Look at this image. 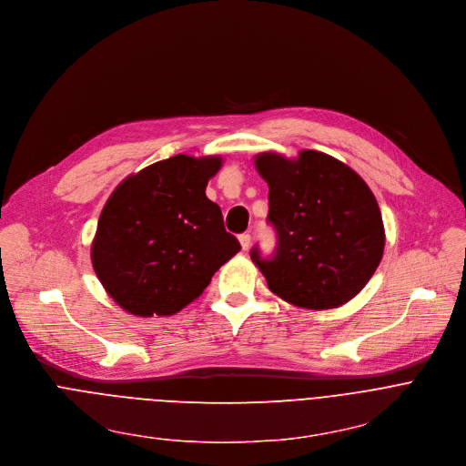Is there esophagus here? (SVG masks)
<instances>
[{
    "instance_id": "esophagus-1",
    "label": "esophagus",
    "mask_w": 466,
    "mask_h": 466,
    "mask_svg": "<svg viewBox=\"0 0 466 466\" xmlns=\"http://www.w3.org/2000/svg\"><path fill=\"white\" fill-rule=\"evenodd\" d=\"M238 242H240L242 249H248L249 244H251V235H249V233H242V235L238 237Z\"/></svg>"
}]
</instances>
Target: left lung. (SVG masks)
<instances>
[{
    "label": "left lung",
    "instance_id": "8db88e82",
    "mask_svg": "<svg viewBox=\"0 0 466 466\" xmlns=\"http://www.w3.org/2000/svg\"><path fill=\"white\" fill-rule=\"evenodd\" d=\"M268 185V220L278 249L251 261L281 299L320 311L355 298L383 257L385 228L370 187L328 153L301 149L290 159L276 151L255 155Z\"/></svg>",
    "mask_w": 466,
    "mask_h": 466
}]
</instances>
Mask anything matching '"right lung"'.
<instances>
[{"label": "right lung", "mask_w": 466, "mask_h": 466, "mask_svg": "<svg viewBox=\"0 0 466 466\" xmlns=\"http://www.w3.org/2000/svg\"><path fill=\"white\" fill-rule=\"evenodd\" d=\"M220 155L179 153L127 176L103 205L90 259L124 311L170 317L194 301L240 249L205 196Z\"/></svg>", "instance_id": "add662e5"}]
</instances>
